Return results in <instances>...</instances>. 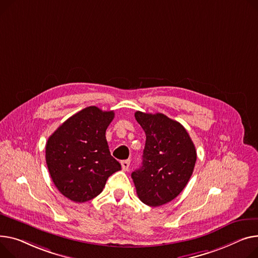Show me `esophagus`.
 <instances>
[{
	"instance_id": "esophagus-1",
	"label": "esophagus",
	"mask_w": 258,
	"mask_h": 258,
	"mask_svg": "<svg viewBox=\"0 0 258 258\" xmlns=\"http://www.w3.org/2000/svg\"><path fill=\"white\" fill-rule=\"evenodd\" d=\"M130 164H131V161H130V160L122 161V162H121L122 170H123V171H127V170H128V168H130Z\"/></svg>"
}]
</instances>
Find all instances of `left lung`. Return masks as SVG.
I'll return each mask as SVG.
<instances>
[{"instance_id":"left-lung-1","label":"left lung","mask_w":258,"mask_h":258,"mask_svg":"<svg viewBox=\"0 0 258 258\" xmlns=\"http://www.w3.org/2000/svg\"><path fill=\"white\" fill-rule=\"evenodd\" d=\"M146 135L142 166L134 171L137 195L149 207L176 198L192 176L197 153L185 128L162 113H135Z\"/></svg>"}]
</instances>
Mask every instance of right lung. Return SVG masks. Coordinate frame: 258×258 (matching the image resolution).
<instances>
[{"label":"right lung","instance_id":"obj_1","mask_svg":"<svg viewBox=\"0 0 258 258\" xmlns=\"http://www.w3.org/2000/svg\"><path fill=\"white\" fill-rule=\"evenodd\" d=\"M114 111L91 106L68 118L48 138L45 161L59 192L83 203L99 195L121 165L110 153L106 130Z\"/></svg>","mask_w":258,"mask_h":258}]
</instances>
